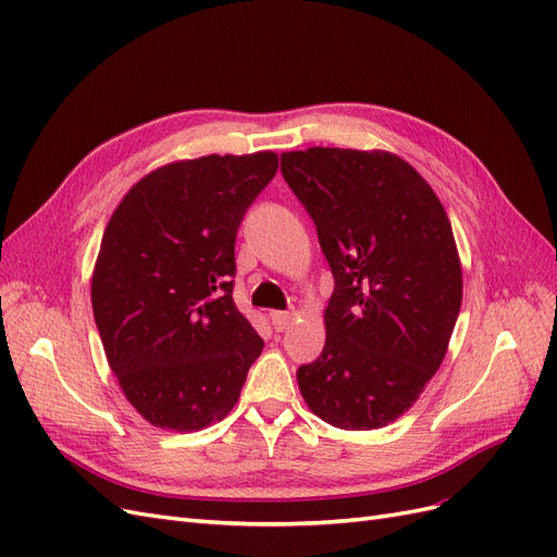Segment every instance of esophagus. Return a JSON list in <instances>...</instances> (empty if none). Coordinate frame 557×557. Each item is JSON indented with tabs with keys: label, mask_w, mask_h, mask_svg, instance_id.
Instances as JSON below:
<instances>
[{
	"label": "esophagus",
	"mask_w": 557,
	"mask_h": 557,
	"mask_svg": "<svg viewBox=\"0 0 557 557\" xmlns=\"http://www.w3.org/2000/svg\"><path fill=\"white\" fill-rule=\"evenodd\" d=\"M269 318H272V325H274L276 332H283L293 320V315L288 311H272V313H269Z\"/></svg>",
	"instance_id": "obj_1"
}]
</instances>
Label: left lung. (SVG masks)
<instances>
[{
    "label": "left lung",
    "instance_id": "obj_1",
    "mask_svg": "<svg viewBox=\"0 0 557 557\" xmlns=\"http://www.w3.org/2000/svg\"><path fill=\"white\" fill-rule=\"evenodd\" d=\"M334 276L320 358L297 369L309 409L342 430L393 423L440 369L462 305V269L440 197L383 150L281 156Z\"/></svg>",
    "mask_w": 557,
    "mask_h": 557
}]
</instances>
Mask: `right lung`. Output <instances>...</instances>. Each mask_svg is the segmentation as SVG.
I'll use <instances>...</instances> for the list:
<instances>
[{"label":"right lung","mask_w":557,"mask_h":557,"mask_svg":"<svg viewBox=\"0 0 557 557\" xmlns=\"http://www.w3.org/2000/svg\"><path fill=\"white\" fill-rule=\"evenodd\" d=\"M272 150L160 166L113 211L92 274L109 367L150 425L197 432L237 404L262 339L232 299L234 242Z\"/></svg>","instance_id":"add662e5"}]
</instances>
